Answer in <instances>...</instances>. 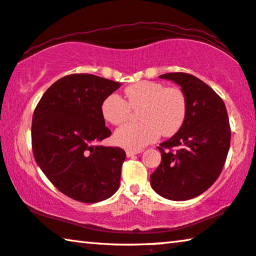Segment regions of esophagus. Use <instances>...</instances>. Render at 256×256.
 <instances>
[{
	"label": "esophagus",
	"mask_w": 256,
	"mask_h": 256,
	"mask_svg": "<svg viewBox=\"0 0 256 256\" xmlns=\"http://www.w3.org/2000/svg\"><path fill=\"white\" fill-rule=\"evenodd\" d=\"M142 150H126V156L128 158H130V156H134L136 154H139V152H141Z\"/></svg>",
	"instance_id": "1"
}]
</instances>
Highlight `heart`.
Instances as JSON below:
<instances>
[{
  "instance_id": "obj_1",
  "label": "heart",
  "mask_w": 256,
  "mask_h": 256,
  "mask_svg": "<svg viewBox=\"0 0 256 256\" xmlns=\"http://www.w3.org/2000/svg\"><path fill=\"white\" fill-rule=\"evenodd\" d=\"M124 93L128 101L110 94L101 106L104 120L116 126L131 118V108L140 110V123L124 125L116 131L114 139L118 146L139 150L158 140L161 133L166 136L174 134L184 123L188 102L184 92L178 87L144 80L128 86Z\"/></svg>"
}]
</instances>
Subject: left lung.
<instances>
[{
	"label": "left lung",
	"mask_w": 256,
	"mask_h": 256,
	"mask_svg": "<svg viewBox=\"0 0 256 256\" xmlns=\"http://www.w3.org/2000/svg\"><path fill=\"white\" fill-rule=\"evenodd\" d=\"M160 78L182 87L188 110L176 134L158 147L162 160L150 174V185L166 199L190 200L207 190L222 172L231 140L226 108L212 87L192 74L174 72Z\"/></svg>",
	"instance_id": "1"
}]
</instances>
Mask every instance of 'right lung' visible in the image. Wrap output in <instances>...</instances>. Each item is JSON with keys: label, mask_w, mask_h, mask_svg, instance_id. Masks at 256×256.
Segmentation results:
<instances>
[{"label": "right lung", "mask_w": 256, "mask_h": 256, "mask_svg": "<svg viewBox=\"0 0 256 256\" xmlns=\"http://www.w3.org/2000/svg\"><path fill=\"white\" fill-rule=\"evenodd\" d=\"M120 85L94 74H68L46 90L34 110V158L52 185L71 199L95 204L120 188L126 154L120 147L96 144L112 134L101 106Z\"/></svg>", "instance_id": "right-lung-1"}]
</instances>
